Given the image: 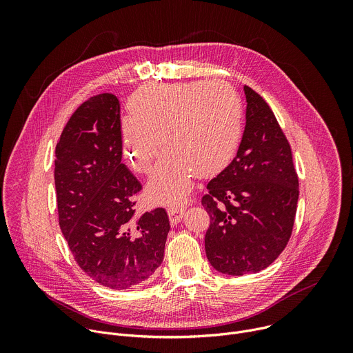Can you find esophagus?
<instances>
[{
	"label": "esophagus",
	"instance_id": "34e87169",
	"mask_svg": "<svg viewBox=\"0 0 353 353\" xmlns=\"http://www.w3.org/2000/svg\"><path fill=\"white\" fill-rule=\"evenodd\" d=\"M184 211H185V208L183 205H172V207L168 208V215L170 218L172 226H174V225H177L180 222Z\"/></svg>",
	"mask_w": 353,
	"mask_h": 353
}]
</instances>
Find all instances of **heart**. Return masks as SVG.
<instances>
[{
  "label": "heart",
  "instance_id": "heart-1",
  "mask_svg": "<svg viewBox=\"0 0 353 353\" xmlns=\"http://www.w3.org/2000/svg\"><path fill=\"white\" fill-rule=\"evenodd\" d=\"M132 119L123 123L124 155L139 174H149L166 150L148 194L163 204H179L195 173L212 177L234 159L243 130L237 92L223 81L158 85L131 100Z\"/></svg>",
  "mask_w": 353,
  "mask_h": 353
}]
</instances>
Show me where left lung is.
<instances>
[{
	"mask_svg": "<svg viewBox=\"0 0 353 353\" xmlns=\"http://www.w3.org/2000/svg\"><path fill=\"white\" fill-rule=\"evenodd\" d=\"M245 127L236 158L212 179L201 204L210 214L205 253L228 275L259 272L286 247L299 179L290 145L265 100L244 86Z\"/></svg>",
	"mask_w": 353,
	"mask_h": 353,
	"instance_id": "obj_1",
	"label": "left lung"
}]
</instances>
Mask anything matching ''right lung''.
<instances>
[{
  "instance_id": "obj_1",
  "label": "right lung",
  "mask_w": 353,
  "mask_h": 353,
  "mask_svg": "<svg viewBox=\"0 0 353 353\" xmlns=\"http://www.w3.org/2000/svg\"><path fill=\"white\" fill-rule=\"evenodd\" d=\"M121 157L119 99L96 94L74 112L61 132L54 183L59 223L77 264L110 289L152 278L170 230L163 208L135 216L142 185Z\"/></svg>"
}]
</instances>
